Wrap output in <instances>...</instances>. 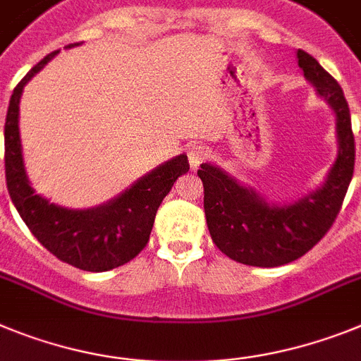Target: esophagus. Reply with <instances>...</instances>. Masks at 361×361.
<instances>
[{"instance_id":"34e87169","label":"esophagus","mask_w":361,"mask_h":361,"mask_svg":"<svg viewBox=\"0 0 361 361\" xmlns=\"http://www.w3.org/2000/svg\"><path fill=\"white\" fill-rule=\"evenodd\" d=\"M189 163H190V169L196 171V169L209 158V149L205 145H190L189 147Z\"/></svg>"}]
</instances>
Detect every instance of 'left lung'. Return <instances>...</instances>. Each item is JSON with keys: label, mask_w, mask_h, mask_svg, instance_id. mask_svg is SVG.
Returning <instances> with one entry per match:
<instances>
[{"label": "left lung", "mask_w": 361, "mask_h": 361, "mask_svg": "<svg viewBox=\"0 0 361 361\" xmlns=\"http://www.w3.org/2000/svg\"><path fill=\"white\" fill-rule=\"evenodd\" d=\"M303 76L336 114L338 156L325 183L287 205L267 203L211 163H202L203 207L212 241L225 256L252 267H278L302 258L332 227L354 172V136L343 90L303 50L296 52Z\"/></svg>", "instance_id": "obj_1"}]
</instances>
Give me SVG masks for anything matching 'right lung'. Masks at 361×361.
<instances>
[{"mask_svg":"<svg viewBox=\"0 0 361 361\" xmlns=\"http://www.w3.org/2000/svg\"><path fill=\"white\" fill-rule=\"evenodd\" d=\"M80 43H72L71 49ZM59 50L50 52L18 83L5 121V176L14 207L25 225L49 252L72 267L103 272L136 258L149 241L156 211L172 185L189 172V159L180 154L150 171L136 183L92 209H67L34 192L25 172L20 140V99L23 87Z\"/></svg>","mask_w":361,"mask_h":361,"instance_id":"right-lung-1","label":"right lung"}]
</instances>
